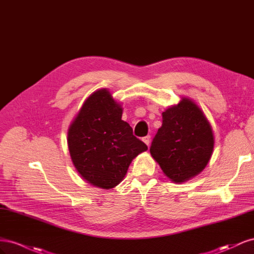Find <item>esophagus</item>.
Instances as JSON below:
<instances>
[{"label":"esophagus","instance_id":"esophagus-1","mask_svg":"<svg viewBox=\"0 0 254 254\" xmlns=\"http://www.w3.org/2000/svg\"><path fill=\"white\" fill-rule=\"evenodd\" d=\"M143 142L147 145V146H149V144H150V135H146V136H144L143 137Z\"/></svg>","mask_w":254,"mask_h":254}]
</instances>
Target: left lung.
Segmentation results:
<instances>
[{
    "instance_id": "left-lung-1",
    "label": "left lung",
    "mask_w": 254,
    "mask_h": 254,
    "mask_svg": "<svg viewBox=\"0 0 254 254\" xmlns=\"http://www.w3.org/2000/svg\"><path fill=\"white\" fill-rule=\"evenodd\" d=\"M214 148V134L201 109L190 98L162 113V126L153 137L150 153L175 183L201 173Z\"/></svg>"
}]
</instances>
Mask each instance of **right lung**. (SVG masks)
<instances>
[{"label": "right lung", "instance_id": "add662e5", "mask_svg": "<svg viewBox=\"0 0 254 254\" xmlns=\"http://www.w3.org/2000/svg\"><path fill=\"white\" fill-rule=\"evenodd\" d=\"M122 106L107 89L92 93L67 130L72 162L82 179L110 190L124 179L131 161L147 146L122 120Z\"/></svg>", "mask_w": 254, "mask_h": 254}]
</instances>
